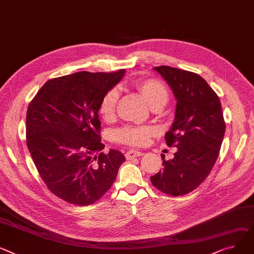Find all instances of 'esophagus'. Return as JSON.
Returning a JSON list of instances; mask_svg holds the SVG:
<instances>
[{
  "mask_svg": "<svg viewBox=\"0 0 254 254\" xmlns=\"http://www.w3.org/2000/svg\"><path fill=\"white\" fill-rule=\"evenodd\" d=\"M144 153L141 151H137V150H128L126 153V157L127 159H131L133 157H138V156H142Z\"/></svg>",
  "mask_w": 254,
  "mask_h": 254,
  "instance_id": "obj_1",
  "label": "esophagus"
}]
</instances>
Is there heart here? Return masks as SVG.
Segmentation results:
<instances>
[{"label":"heart","instance_id":"1","mask_svg":"<svg viewBox=\"0 0 254 254\" xmlns=\"http://www.w3.org/2000/svg\"><path fill=\"white\" fill-rule=\"evenodd\" d=\"M134 86L140 91L147 103L153 108L155 106L164 105L168 99V91L165 84L158 79H141L134 83ZM118 100V92L116 89L109 90L102 100L100 101L98 111L100 116L105 122L114 120L116 112V104ZM155 133L154 128L150 127H133L127 126L115 132V140L129 146H145L148 144L150 138Z\"/></svg>","mask_w":254,"mask_h":254}]
</instances>
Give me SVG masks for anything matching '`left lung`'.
Segmentation results:
<instances>
[{
  "label": "left lung",
  "instance_id": "obj_1",
  "mask_svg": "<svg viewBox=\"0 0 254 254\" xmlns=\"http://www.w3.org/2000/svg\"><path fill=\"white\" fill-rule=\"evenodd\" d=\"M154 69L177 99L175 121L165 133V142L178 151L171 160H165L161 154L162 171L150 179L161 192L181 196L195 190L210 174L219 154L226 124L221 101L204 78L171 66Z\"/></svg>",
  "mask_w": 254,
  "mask_h": 254
}]
</instances>
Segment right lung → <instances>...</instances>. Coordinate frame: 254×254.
I'll use <instances>...</instances> for the list:
<instances>
[{
  "label": "right lung",
  "instance_id": "obj_1",
  "mask_svg": "<svg viewBox=\"0 0 254 254\" xmlns=\"http://www.w3.org/2000/svg\"><path fill=\"white\" fill-rule=\"evenodd\" d=\"M115 72L81 71L48 80L27 108L26 144L48 189L75 205H90L113 185L122 152H101L98 107L123 78Z\"/></svg>",
  "mask_w": 254,
  "mask_h": 254
}]
</instances>
